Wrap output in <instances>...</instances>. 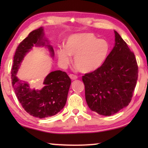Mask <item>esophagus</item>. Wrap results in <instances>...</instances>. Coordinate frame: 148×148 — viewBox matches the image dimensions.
I'll list each match as a JSON object with an SVG mask.
<instances>
[{
  "mask_svg": "<svg viewBox=\"0 0 148 148\" xmlns=\"http://www.w3.org/2000/svg\"><path fill=\"white\" fill-rule=\"evenodd\" d=\"M69 77L72 80H75V79H77V76L75 75H73V74H70Z\"/></svg>",
  "mask_w": 148,
  "mask_h": 148,
  "instance_id": "1",
  "label": "esophagus"
}]
</instances>
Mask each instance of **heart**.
<instances>
[{"instance_id":"b5f03b06","label":"heart","mask_w":148,"mask_h":148,"mask_svg":"<svg viewBox=\"0 0 148 148\" xmlns=\"http://www.w3.org/2000/svg\"><path fill=\"white\" fill-rule=\"evenodd\" d=\"M110 52V44L105 39H98L91 33L70 36L66 42V48L57 50L59 62L66 66L74 56V64L83 73H89L100 68Z\"/></svg>"}]
</instances>
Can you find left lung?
<instances>
[{"instance_id":"obj_1","label":"left lung","mask_w":148,"mask_h":148,"mask_svg":"<svg viewBox=\"0 0 148 148\" xmlns=\"http://www.w3.org/2000/svg\"><path fill=\"white\" fill-rule=\"evenodd\" d=\"M114 34V48L102 65L82 77L88 106L103 116H111L128 106L138 77L134 53L118 32Z\"/></svg>"}]
</instances>
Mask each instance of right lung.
<instances>
[{
	"label": "right lung",
	"instance_id": "add662e5",
	"mask_svg": "<svg viewBox=\"0 0 148 148\" xmlns=\"http://www.w3.org/2000/svg\"><path fill=\"white\" fill-rule=\"evenodd\" d=\"M34 46H46L54 57L52 46L44 37V28L30 32L19 44L13 58L11 79L14 91L20 104L26 112L39 119L54 116L64 108L71 81L65 72L58 70L50 72L42 83L41 90L32 89L27 82L17 77L23 58Z\"/></svg>",
	"mask_w": 148,
	"mask_h": 148
}]
</instances>
